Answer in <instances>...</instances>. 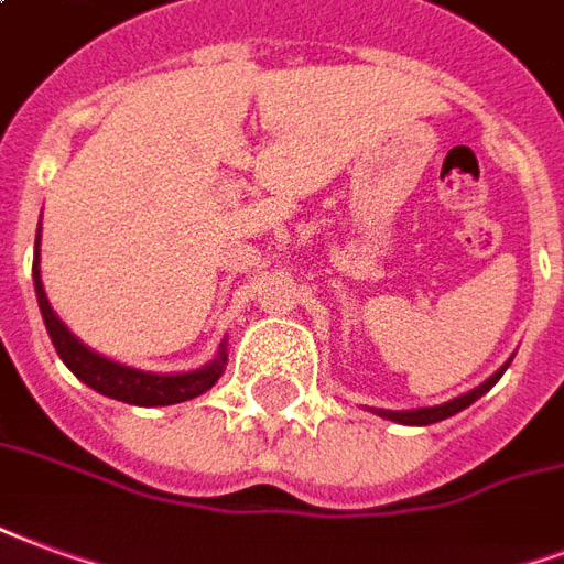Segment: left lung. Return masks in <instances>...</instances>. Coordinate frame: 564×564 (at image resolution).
Listing matches in <instances>:
<instances>
[{
	"mask_svg": "<svg viewBox=\"0 0 564 564\" xmlns=\"http://www.w3.org/2000/svg\"><path fill=\"white\" fill-rule=\"evenodd\" d=\"M508 365H511V358H508V361H505V365L496 370L494 377L484 379L481 386H475L473 391H466V394L448 400V403H440V406H421V410H370V412H377V415H382V419H388V421H398V424H410V427L436 424V421L452 419V415H457V412L466 410V406H473L478 398H484V394H487V391H490V388L499 382V377H502L505 370H508Z\"/></svg>",
	"mask_w": 564,
	"mask_h": 564,
	"instance_id": "1",
	"label": "left lung"
}]
</instances>
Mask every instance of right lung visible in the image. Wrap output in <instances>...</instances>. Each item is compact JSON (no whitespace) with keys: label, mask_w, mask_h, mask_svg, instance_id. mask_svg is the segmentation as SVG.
Listing matches in <instances>:
<instances>
[{"label":"right lung","mask_w":564,"mask_h":564,"mask_svg":"<svg viewBox=\"0 0 564 564\" xmlns=\"http://www.w3.org/2000/svg\"><path fill=\"white\" fill-rule=\"evenodd\" d=\"M41 229L35 236V262H32V281H35V295L47 335L56 346V352L65 361L74 377L95 388L98 394L122 403H133V406H170V403H185L191 398L206 394L208 388L215 386L227 367V340L220 344L218 356L212 358L208 365L197 367V370H185V373H152V370H137V367L119 365L112 358L95 352L83 344L80 337L70 335V328L62 323L56 311L50 307L44 283H41Z\"/></svg>","instance_id":"1"}]
</instances>
